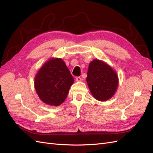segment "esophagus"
I'll return each instance as SVG.
<instances>
[{
    "label": "esophagus",
    "instance_id": "obj_1",
    "mask_svg": "<svg viewBox=\"0 0 153 153\" xmlns=\"http://www.w3.org/2000/svg\"><path fill=\"white\" fill-rule=\"evenodd\" d=\"M76 81L77 82H81V81H82V78L81 77H77L76 78Z\"/></svg>",
    "mask_w": 153,
    "mask_h": 153
}]
</instances>
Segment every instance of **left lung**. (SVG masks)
<instances>
[{"instance_id": "left-lung-1", "label": "left lung", "mask_w": 153, "mask_h": 153, "mask_svg": "<svg viewBox=\"0 0 153 153\" xmlns=\"http://www.w3.org/2000/svg\"><path fill=\"white\" fill-rule=\"evenodd\" d=\"M86 79L93 97L100 101L112 97L119 83L115 70L105 62L96 59L90 62Z\"/></svg>"}]
</instances>
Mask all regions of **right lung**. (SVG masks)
I'll use <instances>...</instances> for the list:
<instances>
[{
	"label": "right lung",
	"mask_w": 153,
	"mask_h": 153,
	"mask_svg": "<svg viewBox=\"0 0 153 153\" xmlns=\"http://www.w3.org/2000/svg\"><path fill=\"white\" fill-rule=\"evenodd\" d=\"M74 80L61 58H50L39 70L34 87L39 98L51 106H59L67 97Z\"/></svg>",
	"instance_id": "obj_1"
}]
</instances>
